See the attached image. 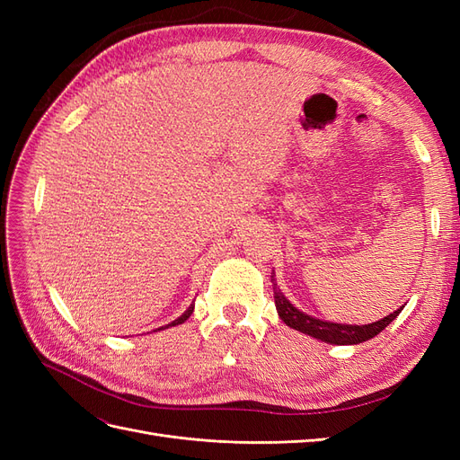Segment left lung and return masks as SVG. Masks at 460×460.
I'll return each mask as SVG.
<instances>
[{"mask_svg": "<svg viewBox=\"0 0 460 460\" xmlns=\"http://www.w3.org/2000/svg\"><path fill=\"white\" fill-rule=\"evenodd\" d=\"M272 284H274V303H276V311L278 316H280L284 323L294 328L297 332L307 333V336L320 340L324 343L330 345H357V343H363L374 336H378L382 330H385L387 324H392L394 320L399 316V313L402 311L397 309L392 314H387L380 320H376L372 324H338V323H328V320H320L314 318L307 313L299 311L297 307H294V303H291L284 294L282 289L278 288L276 284V278L272 272Z\"/></svg>", "mask_w": 460, "mask_h": 460, "instance_id": "8db88e82", "label": "left lung"}]
</instances>
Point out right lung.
<instances>
[{
	"label": "right lung",
	"mask_w": 460,
	"mask_h": 460,
	"mask_svg": "<svg viewBox=\"0 0 460 460\" xmlns=\"http://www.w3.org/2000/svg\"><path fill=\"white\" fill-rule=\"evenodd\" d=\"M193 307H196V305H190V307L184 311V314H180L176 320H172V323L171 324H166V326H161L159 330H164V328H169V326H178V324H182V323H186V320L191 316V313H193ZM153 332H155V330H153Z\"/></svg>",
	"instance_id": "right-lung-1"
}]
</instances>
